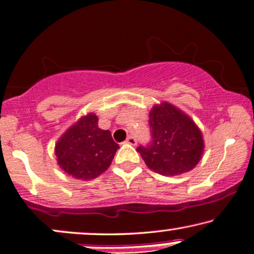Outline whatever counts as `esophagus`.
<instances>
[{"label":"esophagus","mask_w":254,"mask_h":254,"mask_svg":"<svg viewBox=\"0 0 254 254\" xmlns=\"http://www.w3.org/2000/svg\"><path fill=\"white\" fill-rule=\"evenodd\" d=\"M125 142H127V144H130V145H136L137 144V139L135 138V137H132V136L127 137Z\"/></svg>","instance_id":"esophagus-1"}]
</instances>
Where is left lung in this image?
Returning <instances> with one entry per match:
<instances>
[{
  "label": "left lung",
  "instance_id": "obj_1",
  "mask_svg": "<svg viewBox=\"0 0 254 254\" xmlns=\"http://www.w3.org/2000/svg\"><path fill=\"white\" fill-rule=\"evenodd\" d=\"M151 142L137 151L145 164L164 176L190 172L203 154L202 133L191 118L169 103L155 105L149 114Z\"/></svg>",
  "mask_w": 254,
  "mask_h": 254
}]
</instances>
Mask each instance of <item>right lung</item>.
<instances>
[{"label":"right lung","instance_id":"right-lung-1","mask_svg":"<svg viewBox=\"0 0 254 254\" xmlns=\"http://www.w3.org/2000/svg\"><path fill=\"white\" fill-rule=\"evenodd\" d=\"M118 148L111 132L98 127L97 116L88 114L60 137L56 155L64 172L86 181L108 170Z\"/></svg>","mask_w":254,"mask_h":254}]
</instances>
